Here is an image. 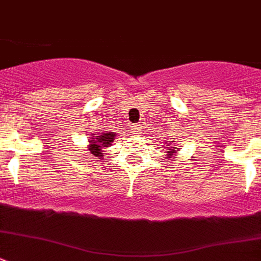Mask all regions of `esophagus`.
<instances>
[{"mask_svg":"<svg viewBox=\"0 0 261 261\" xmlns=\"http://www.w3.org/2000/svg\"><path fill=\"white\" fill-rule=\"evenodd\" d=\"M141 127H143V126H141L140 123H138V125H134L133 126L134 133H135V134H140L141 133Z\"/></svg>","mask_w":261,"mask_h":261,"instance_id":"34e87169","label":"esophagus"}]
</instances>
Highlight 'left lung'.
<instances>
[{"label": "left lung", "instance_id": "8db88e82", "mask_svg": "<svg viewBox=\"0 0 261 261\" xmlns=\"http://www.w3.org/2000/svg\"><path fill=\"white\" fill-rule=\"evenodd\" d=\"M173 153H174V150H172V149L169 148L168 149V154H169V155H172V154H173Z\"/></svg>", "mask_w": 261, "mask_h": 261}]
</instances>
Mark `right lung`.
Returning <instances> with one entry per match:
<instances>
[{"label": "right lung", "instance_id": "obj_1", "mask_svg": "<svg viewBox=\"0 0 261 261\" xmlns=\"http://www.w3.org/2000/svg\"><path fill=\"white\" fill-rule=\"evenodd\" d=\"M113 140H115V134L113 133H108V131H106V133H103L102 135L99 136H94V140L90 143L89 145V150L90 153L93 154L94 156H102V150H100V146H106V145H111V144L113 143Z\"/></svg>", "mask_w": 261, "mask_h": 261}]
</instances>
